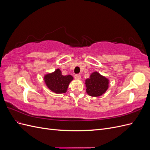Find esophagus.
<instances>
[{
  "instance_id": "1",
  "label": "esophagus",
  "mask_w": 150,
  "mask_h": 150,
  "mask_svg": "<svg viewBox=\"0 0 150 150\" xmlns=\"http://www.w3.org/2000/svg\"><path fill=\"white\" fill-rule=\"evenodd\" d=\"M74 78H75L76 79L79 80V79H81V75L80 74H76L74 76Z\"/></svg>"
}]
</instances>
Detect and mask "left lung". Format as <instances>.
I'll use <instances>...</instances> for the list:
<instances>
[{
	"label": "left lung",
	"instance_id": "1",
	"mask_svg": "<svg viewBox=\"0 0 150 150\" xmlns=\"http://www.w3.org/2000/svg\"><path fill=\"white\" fill-rule=\"evenodd\" d=\"M86 92L91 96H100L106 91L109 86V80L98 72H94L89 78L86 80Z\"/></svg>",
	"mask_w": 150,
	"mask_h": 150
}]
</instances>
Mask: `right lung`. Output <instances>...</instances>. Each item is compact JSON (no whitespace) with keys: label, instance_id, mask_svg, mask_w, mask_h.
I'll return each instance as SVG.
<instances>
[{"label":"right lung","instance_id":"add662e5","mask_svg":"<svg viewBox=\"0 0 150 150\" xmlns=\"http://www.w3.org/2000/svg\"><path fill=\"white\" fill-rule=\"evenodd\" d=\"M44 81L47 88L57 94L65 93L73 77L71 75L63 76L59 69L44 76Z\"/></svg>","mask_w":150,"mask_h":150}]
</instances>
